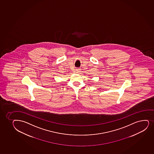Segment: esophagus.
I'll return each instance as SVG.
<instances>
[{"label": "esophagus", "mask_w": 154, "mask_h": 154, "mask_svg": "<svg viewBox=\"0 0 154 154\" xmlns=\"http://www.w3.org/2000/svg\"><path fill=\"white\" fill-rule=\"evenodd\" d=\"M75 72L76 73H79V72H80V70L79 69H76L75 70Z\"/></svg>", "instance_id": "esophagus-1"}]
</instances>
